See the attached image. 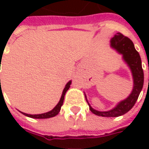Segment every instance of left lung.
<instances>
[{"label": "left lung", "mask_w": 149, "mask_h": 149, "mask_svg": "<svg viewBox=\"0 0 149 149\" xmlns=\"http://www.w3.org/2000/svg\"><path fill=\"white\" fill-rule=\"evenodd\" d=\"M110 47L116 50L118 54H122L123 61L129 66L132 73L134 86L131 94L125 100L120 101L114 108L108 111H98L93 109L89 104L86 95H84L90 111L102 117H118L128 113L135 104L143 86V70L142 68V61L139 52L135 49L133 41L121 33H118L110 40Z\"/></svg>", "instance_id": "obj_1"}]
</instances>
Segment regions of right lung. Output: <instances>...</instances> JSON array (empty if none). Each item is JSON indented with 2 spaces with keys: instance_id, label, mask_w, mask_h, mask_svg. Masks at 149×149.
I'll list each match as a JSON object with an SVG mask.
<instances>
[{
  "instance_id": "add662e5",
  "label": "right lung",
  "mask_w": 149,
  "mask_h": 149,
  "mask_svg": "<svg viewBox=\"0 0 149 149\" xmlns=\"http://www.w3.org/2000/svg\"><path fill=\"white\" fill-rule=\"evenodd\" d=\"M1 81V79H0ZM70 84H71V80H70L68 83L66 84L65 87L62 92V95L60 97V100L59 101V103L57 104V105L54 107V109L50 111L47 112V113H40V114H28L26 113H22L24 115H26L27 117L33 118H49L54 117L55 115H57L59 113V112L60 111V109H61V106L63 105V103H64V99H65V93L67 92V90L70 89Z\"/></svg>"
}]
</instances>
